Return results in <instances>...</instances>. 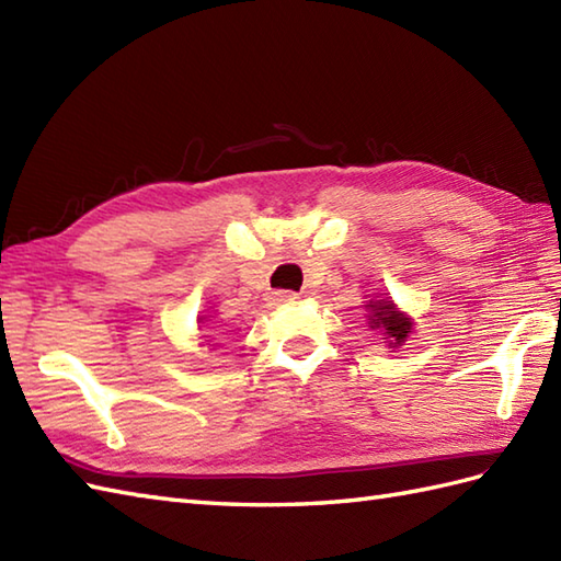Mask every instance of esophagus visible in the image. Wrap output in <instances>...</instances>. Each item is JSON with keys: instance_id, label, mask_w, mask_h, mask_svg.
<instances>
[{"instance_id": "34e87169", "label": "esophagus", "mask_w": 561, "mask_h": 561, "mask_svg": "<svg viewBox=\"0 0 561 561\" xmlns=\"http://www.w3.org/2000/svg\"><path fill=\"white\" fill-rule=\"evenodd\" d=\"M296 299H299V296H296L294 291H277V294H274V301H277V304H291Z\"/></svg>"}]
</instances>
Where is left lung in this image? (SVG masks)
I'll list each match as a JSON object with an SVG mask.
<instances>
[{
	"mask_svg": "<svg viewBox=\"0 0 561 561\" xmlns=\"http://www.w3.org/2000/svg\"><path fill=\"white\" fill-rule=\"evenodd\" d=\"M371 308V316H368V328H380L390 337V344H402L404 337L412 332L410 318H404L402 313L396 311V304L388 299L371 301L368 304Z\"/></svg>",
	"mask_w": 561,
	"mask_h": 561,
	"instance_id": "left-lung-1",
	"label": "left lung"
}]
</instances>
